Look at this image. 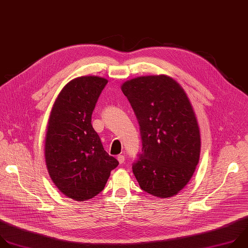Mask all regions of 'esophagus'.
<instances>
[{"label":"esophagus","mask_w":248,"mask_h":248,"mask_svg":"<svg viewBox=\"0 0 248 248\" xmlns=\"http://www.w3.org/2000/svg\"><path fill=\"white\" fill-rule=\"evenodd\" d=\"M117 160H118V162H119L120 164H122V163H124V161H125V156L120 155L117 156Z\"/></svg>","instance_id":"esophagus-1"}]
</instances>
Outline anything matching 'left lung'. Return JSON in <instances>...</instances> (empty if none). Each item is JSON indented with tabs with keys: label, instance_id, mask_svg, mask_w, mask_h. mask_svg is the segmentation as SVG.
Listing matches in <instances>:
<instances>
[{
	"label": "left lung",
	"instance_id": "1",
	"mask_svg": "<svg viewBox=\"0 0 248 248\" xmlns=\"http://www.w3.org/2000/svg\"><path fill=\"white\" fill-rule=\"evenodd\" d=\"M121 90L136 113L142 140L134 175L147 193L172 197L189 182L201 156V131L189 98L164 74L127 80Z\"/></svg>",
	"mask_w": 248,
	"mask_h": 248
}]
</instances>
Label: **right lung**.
Masks as SVG:
<instances>
[{
	"label": "right lung",
	"instance_id": "right-lung-1",
	"mask_svg": "<svg viewBox=\"0 0 248 248\" xmlns=\"http://www.w3.org/2000/svg\"><path fill=\"white\" fill-rule=\"evenodd\" d=\"M108 81L81 76L60 92L49 113L45 159L49 177L69 199L85 202L100 193L118 161L105 150L92 126V113Z\"/></svg>",
	"mask_w": 248,
	"mask_h": 248
}]
</instances>
